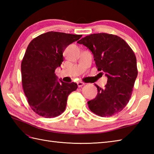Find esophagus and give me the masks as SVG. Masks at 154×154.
<instances>
[{
    "label": "esophagus",
    "mask_w": 154,
    "mask_h": 154,
    "mask_svg": "<svg viewBox=\"0 0 154 154\" xmlns=\"http://www.w3.org/2000/svg\"><path fill=\"white\" fill-rule=\"evenodd\" d=\"M84 85H85V83L83 82H81V81H79V82H77V85L79 87H83Z\"/></svg>",
    "instance_id": "1"
}]
</instances>
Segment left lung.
<instances>
[{"instance_id":"8db88e82","label":"left lung","mask_w":154,"mask_h":154,"mask_svg":"<svg viewBox=\"0 0 154 154\" xmlns=\"http://www.w3.org/2000/svg\"><path fill=\"white\" fill-rule=\"evenodd\" d=\"M78 43L91 51L98 71L108 78L104 89L95 85L98 93L87 102L89 109L102 117L120 112L129 102L138 75L133 50L123 39L106 33L91 34Z\"/></svg>"}]
</instances>
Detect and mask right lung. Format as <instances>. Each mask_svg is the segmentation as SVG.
<instances>
[{
	"instance_id": "obj_1",
	"label": "right lung",
	"mask_w": 154,
	"mask_h": 154,
	"mask_svg": "<svg viewBox=\"0 0 154 154\" xmlns=\"http://www.w3.org/2000/svg\"><path fill=\"white\" fill-rule=\"evenodd\" d=\"M81 36L51 31L38 35L28 45L21 63L22 87L29 105L38 115H60L68 96L77 89L75 83L59 82L55 71L63 61L65 49Z\"/></svg>"
}]
</instances>
